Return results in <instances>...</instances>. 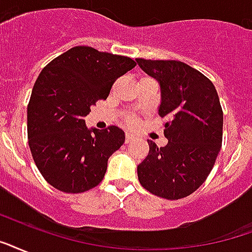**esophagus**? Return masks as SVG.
<instances>
[{"instance_id":"esophagus-1","label":"esophagus","mask_w":252,"mask_h":252,"mask_svg":"<svg viewBox=\"0 0 252 252\" xmlns=\"http://www.w3.org/2000/svg\"><path fill=\"white\" fill-rule=\"evenodd\" d=\"M133 139H134V137H133V134L126 133V144L130 143V141H132V140H133Z\"/></svg>"}]
</instances>
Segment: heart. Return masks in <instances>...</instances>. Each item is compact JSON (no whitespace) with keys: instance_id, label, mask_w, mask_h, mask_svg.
<instances>
[{"instance_id":"b5f03b06","label":"heart","mask_w":252,"mask_h":252,"mask_svg":"<svg viewBox=\"0 0 252 252\" xmlns=\"http://www.w3.org/2000/svg\"><path fill=\"white\" fill-rule=\"evenodd\" d=\"M124 123H126V126H134L136 124H137V119L134 118V116H132V115H128V116H126V118H124Z\"/></svg>"}]
</instances>
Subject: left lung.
I'll return each instance as SVG.
<instances>
[{
  "label": "left lung",
  "mask_w": 252,
  "mask_h": 252,
  "mask_svg": "<svg viewBox=\"0 0 252 252\" xmlns=\"http://www.w3.org/2000/svg\"><path fill=\"white\" fill-rule=\"evenodd\" d=\"M160 82L158 113L166 118L165 147L153 141L137 166L139 181L149 193L181 199L206 181L222 147L223 111L211 80L180 61L136 59Z\"/></svg>",
  "instance_id": "obj_1"
}]
</instances>
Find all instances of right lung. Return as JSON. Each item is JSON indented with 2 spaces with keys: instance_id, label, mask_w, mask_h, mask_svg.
<instances>
[{
  "instance_id": "add662e5",
  "label": "right lung",
  "mask_w": 252,
  "mask_h": 252,
  "mask_svg": "<svg viewBox=\"0 0 252 252\" xmlns=\"http://www.w3.org/2000/svg\"><path fill=\"white\" fill-rule=\"evenodd\" d=\"M136 62L129 57L76 46L41 71L28 105L32 160L46 181L64 193H83L104 178L109 156L122 147L115 126L88 129L84 118Z\"/></svg>"
}]
</instances>
